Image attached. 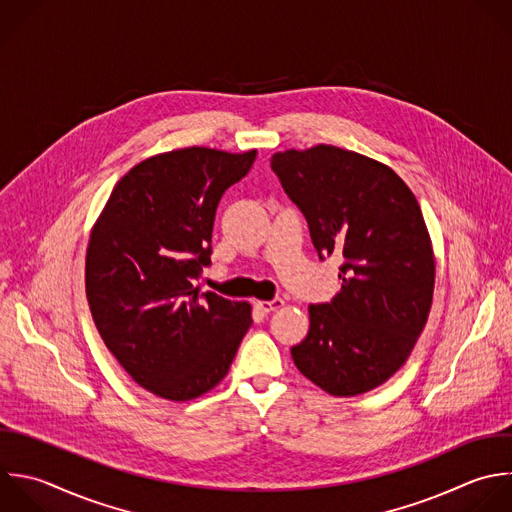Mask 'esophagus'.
Segmentation results:
<instances>
[{"mask_svg":"<svg viewBox=\"0 0 512 512\" xmlns=\"http://www.w3.org/2000/svg\"><path fill=\"white\" fill-rule=\"evenodd\" d=\"M282 306H284V300H282V298H274V300H258V302H256V308H258L260 312H264V314L274 312V310H278V308H282Z\"/></svg>","mask_w":512,"mask_h":512,"instance_id":"esophagus-1","label":"esophagus"}]
</instances>
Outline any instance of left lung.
I'll use <instances>...</instances> for the list:
<instances>
[{
	"label": "left lung",
	"instance_id": "8db88e82",
	"mask_svg": "<svg viewBox=\"0 0 512 512\" xmlns=\"http://www.w3.org/2000/svg\"><path fill=\"white\" fill-rule=\"evenodd\" d=\"M320 258L340 254V292L310 304L296 368L332 396L384 384L410 356L434 292L432 242L412 190L382 162L318 144L270 160Z\"/></svg>",
	"mask_w": 512,
	"mask_h": 512
}]
</instances>
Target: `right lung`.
<instances>
[{
  "instance_id": "right-lung-1",
  "label": "right lung",
  "mask_w": 512,
  "mask_h": 512,
  "mask_svg": "<svg viewBox=\"0 0 512 512\" xmlns=\"http://www.w3.org/2000/svg\"><path fill=\"white\" fill-rule=\"evenodd\" d=\"M256 150L180 148L136 164L114 186L86 252V296L96 328L148 392L194 400L230 370L252 324L248 302L200 292L222 194Z\"/></svg>"
}]
</instances>
